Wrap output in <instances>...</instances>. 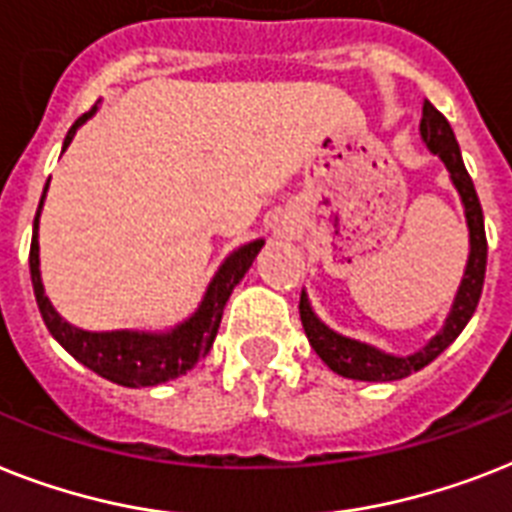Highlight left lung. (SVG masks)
I'll list each match as a JSON object with an SVG mask.
<instances>
[{"label": "left lung", "mask_w": 512, "mask_h": 512, "mask_svg": "<svg viewBox=\"0 0 512 512\" xmlns=\"http://www.w3.org/2000/svg\"><path fill=\"white\" fill-rule=\"evenodd\" d=\"M421 136L426 141V147L434 155L442 157V162L450 170V178L455 189L460 191L465 207V220H468V231H471V255H468V265H465V276L460 281L458 297L452 305V313L444 323V328L431 339L421 352L407 357H394L386 352L376 350L371 344L355 342L347 336L336 334L326 323L318 321V315L313 313V307L307 302L305 292L299 294V318H302V328H305L307 339L313 344V350L318 352L323 363L334 373L344 378H357V381H397L410 373L421 371L431 360L442 355L465 323L471 321V315L476 313V305L481 299V289H484L486 276V231H484V213H481L479 194L473 186L468 170H465L463 155H460L458 139L452 134L450 120L444 118L442 112L431 105L429 99L423 102V118H421Z\"/></svg>", "instance_id": "8db88e82"}]
</instances>
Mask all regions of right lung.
Returning <instances> with one entry per match:
<instances>
[{
  "label": "right lung",
  "instance_id": "right-lung-1",
  "mask_svg": "<svg viewBox=\"0 0 512 512\" xmlns=\"http://www.w3.org/2000/svg\"><path fill=\"white\" fill-rule=\"evenodd\" d=\"M91 112H83L81 118L70 126L68 136H65V147L73 141L76 128L83 120L89 118ZM49 186V181H47ZM47 194V189H44ZM44 205V197L36 210V220H33V239H31V255H28V265H31V281L33 294L39 302L41 318L47 323L49 334L57 342L76 357L78 363L99 373L102 378L112 381V384L131 386H157L162 381L178 378L189 368L202 360L210 352L215 342V334L220 328V318H223V307H226L228 297L234 292V286L244 278L252 260L257 257L263 239L249 242L239 247L234 255L226 257V263L220 265L215 278L207 286V294L202 299V305L189 321L176 326L168 334H147V331H105V334H91V331H81V328L70 326L68 321H62L60 315L54 313V307L49 305L44 286H41L39 276V213Z\"/></svg>",
  "mask_w": 512,
  "mask_h": 512
}]
</instances>
